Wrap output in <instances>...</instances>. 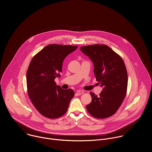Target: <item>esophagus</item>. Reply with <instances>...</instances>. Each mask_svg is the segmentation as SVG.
<instances>
[{
    "instance_id": "1",
    "label": "esophagus",
    "mask_w": 152,
    "mask_h": 152,
    "mask_svg": "<svg viewBox=\"0 0 152 152\" xmlns=\"http://www.w3.org/2000/svg\"><path fill=\"white\" fill-rule=\"evenodd\" d=\"M83 93V91H77L76 93V94L77 96H80V95L82 94Z\"/></svg>"
}]
</instances>
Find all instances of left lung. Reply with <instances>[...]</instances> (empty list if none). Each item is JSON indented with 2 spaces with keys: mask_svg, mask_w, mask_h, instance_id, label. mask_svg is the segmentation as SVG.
I'll list each match as a JSON object with an SVG mask.
<instances>
[{
  "mask_svg": "<svg viewBox=\"0 0 152 152\" xmlns=\"http://www.w3.org/2000/svg\"><path fill=\"white\" fill-rule=\"evenodd\" d=\"M80 49L92 61L96 80L103 88L100 96L90 93L92 101L86 110L96 118L109 117L117 112L126 94L128 78L124 62L106 45L82 46Z\"/></svg>",
  "mask_w": 152,
  "mask_h": 152,
  "instance_id": "8db88e82",
  "label": "left lung"
}]
</instances>
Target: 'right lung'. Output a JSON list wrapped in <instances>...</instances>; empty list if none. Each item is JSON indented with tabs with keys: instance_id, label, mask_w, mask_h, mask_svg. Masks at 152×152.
Segmentation results:
<instances>
[{
	"instance_id": "obj_1",
	"label": "right lung",
	"mask_w": 152,
	"mask_h": 152,
	"mask_svg": "<svg viewBox=\"0 0 152 152\" xmlns=\"http://www.w3.org/2000/svg\"><path fill=\"white\" fill-rule=\"evenodd\" d=\"M76 46L49 45L34 56L26 74L29 97L38 111L49 118L61 117L75 96L72 89L64 90L55 79L60 77L64 59Z\"/></svg>"
}]
</instances>
